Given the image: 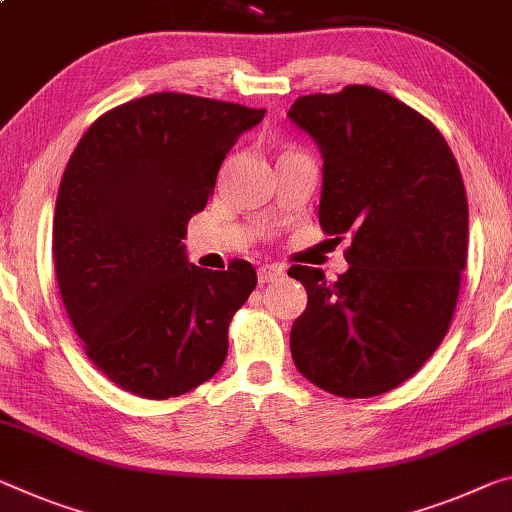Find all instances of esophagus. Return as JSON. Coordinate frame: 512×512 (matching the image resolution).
Here are the masks:
<instances>
[{
  "label": "esophagus",
  "mask_w": 512,
  "mask_h": 512,
  "mask_svg": "<svg viewBox=\"0 0 512 512\" xmlns=\"http://www.w3.org/2000/svg\"><path fill=\"white\" fill-rule=\"evenodd\" d=\"M281 277H283V267L281 265L258 267V283H272V281H279Z\"/></svg>",
  "instance_id": "34e87169"
}]
</instances>
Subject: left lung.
Wrapping results in <instances>:
<instances>
[{"label": "left lung", "instance_id": "obj_1", "mask_svg": "<svg viewBox=\"0 0 512 512\" xmlns=\"http://www.w3.org/2000/svg\"><path fill=\"white\" fill-rule=\"evenodd\" d=\"M288 116L325 160L322 231L352 238L336 281L288 270L309 295L290 352L334 396H380L410 380L451 327L469 235L460 167L426 116L373 86L302 96Z\"/></svg>", "mask_w": 512, "mask_h": 512}]
</instances>
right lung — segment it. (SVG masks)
Segmentation results:
<instances>
[{"label":"right lung","mask_w":512,"mask_h":512,"mask_svg":"<svg viewBox=\"0 0 512 512\" xmlns=\"http://www.w3.org/2000/svg\"><path fill=\"white\" fill-rule=\"evenodd\" d=\"M265 109L151 93L93 121L59 185L52 258L93 366L139 398L183 396L222 368L256 270L187 263L185 233L217 171Z\"/></svg>","instance_id":"obj_1"}]
</instances>
